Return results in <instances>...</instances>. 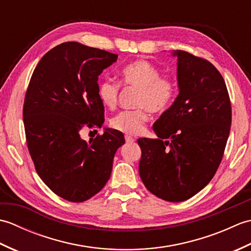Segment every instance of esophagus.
Here are the masks:
<instances>
[{
    "mask_svg": "<svg viewBox=\"0 0 251 251\" xmlns=\"http://www.w3.org/2000/svg\"><path fill=\"white\" fill-rule=\"evenodd\" d=\"M125 140H126L127 143H130V142H134V141H135V138H132L131 136L126 135V136H125Z\"/></svg>",
    "mask_w": 251,
    "mask_h": 251,
    "instance_id": "1",
    "label": "esophagus"
}]
</instances>
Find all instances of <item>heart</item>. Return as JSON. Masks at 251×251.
I'll list each match as a JSON object with an SVG mask.
<instances>
[{"mask_svg":"<svg viewBox=\"0 0 251 251\" xmlns=\"http://www.w3.org/2000/svg\"><path fill=\"white\" fill-rule=\"evenodd\" d=\"M124 86L138 88L136 105L139 109L123 111L111 120L115 130L127 135H138L149 121L148 111L162 113L172 104L176 95V83L173 78L162 76L159 69L145 59L127 63L120 71ZM120 84L105 78L98 85L97 95L100 102L109 109H114L120 94Z\"/></svg>","mask_w":251,"mask_h":251,"instance_id":"obj_1","label":"heart"}]
</instances>
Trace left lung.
I'll return each instance as SVG.
<instances>
[{
  "mask_svg": "<svg viewBox=\"0 0 251 251\" xmlns=\"http://www.w3.org/2000/svg\"><path fill=\"white\" fill-rule=\"evenodd\" d=\"M179 95L154 123L156 139L140 138L139 175L152 194L183 201L214 177L230 135L232 109L220 72L206 59L176 50Z\"/></svg>",
  "mask_w": 251,
  "mask_h": 251,
  "instance_id": "8db88e82",
  "label": "left lung"
}]
</instances>
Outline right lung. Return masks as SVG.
I'll return each instance as SVG.
<instances>
[{"mask_svg":"<svg viewBox=\"0 0 251 251\" xmlns=\"http://www.w3.org/2000/svg\"><path fill=\"white\" fill-rule=\"evenodd\" d=\"M116 54L77 42L47 51L32 74L24 103L26 145L37 175L69 201L89 200L110 179L121 131L105 128L85 141L84 127L102 126L104 108L97 95L98 76Z\"/></svg>","mask_w":251,"mask_h":251,"instance_id":"right-lung-1","label":"right lung"}]
</instances>
